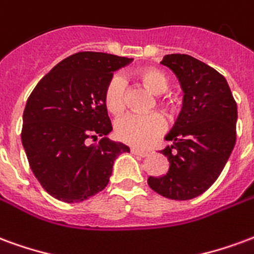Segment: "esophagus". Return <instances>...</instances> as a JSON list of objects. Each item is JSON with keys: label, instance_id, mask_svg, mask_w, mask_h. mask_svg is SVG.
Masks as SVG:
<instances>
[{"label": "esophagus", "instance_id": "esophagus-1", "mask_svg": "<svg viewBox=\"0 0 254 254\" xmlns=\"http://www.w3.org/2000/svg\"><path fill=\"white\" fill-rule=\"evenodd\" d=\"M129 151H131V154H134V155H139V157H147V155H149V153H147V151H145V150L131 149V150H129Z\"/></svg>", "mask_w": 254, "mask_h": 254}]
</instances>
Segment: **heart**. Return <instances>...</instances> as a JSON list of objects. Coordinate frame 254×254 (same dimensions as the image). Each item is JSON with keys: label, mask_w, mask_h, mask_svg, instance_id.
I'll list each match as a JSON object with an SVG mask.
<instances>
[{"label": "heart", "mask_w": 254, "mask_h": 254, "mask_svg": "<svg viewBox=\"0 0 254 254\" xmlns=\"http://www.w3.org/2000/svg\"><path fill=\"white\" fill-rule=\"evenodd\" d=\"M142 84L151 93H165L169 81L165 74L155 68H143L136 73ZM126 79L120 74H115L108 79L104 89V104L111 114L118 115L125 109ZM166 128V122L160 114L126 115L116 120L115 135L116 138L135 147H147L160 138Z\"/></svg>", "instance_id": "heart-1"}]
</instances>
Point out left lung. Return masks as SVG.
Wrapping results in <instances>:
<instances>
[{
    "mask_svg": "<svg viewBox=\"0 0 254 254\" xmlns=\"http://www.w3.org/2000/svg\"><path fill=\"white\" fill-rule=\"evenodd\" d=\"M161 64L179 78L184 100L161 151L169 169L147 184L168 199L190 200L215 183L234 149L237 104L225 77L199 59L169 54Z\"/></svg>",
    "mask_w": 254,
    "mask_h": 254,
    "instance_id": "1",
    "label": "left lung"
}]
</instances>
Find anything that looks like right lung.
<instances>
[{"instance_id":"1","label":"right lung","mask_w":254,"mask_h":254,"mask_svg":"<svg viewBox=\"0 0 254 254\" xmlns=\"http://www.w3.org/2000/svg\"><path fill=\"white\" fill-rule=\"evenodd\" d=\"M132 59L77 53L39 81L23 114V142L33 175L47 193L77 203L103 190L116 157L128 146L109 140L104 89L114 71ZM100 139L87 145V138Z\"/></svg>"}]
</instances>
